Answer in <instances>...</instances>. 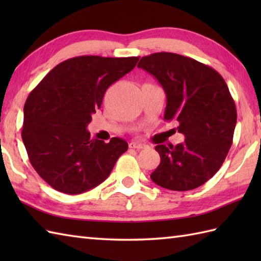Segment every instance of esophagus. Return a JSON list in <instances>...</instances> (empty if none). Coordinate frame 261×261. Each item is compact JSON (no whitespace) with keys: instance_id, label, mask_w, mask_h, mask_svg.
Wrapping results in <instances>:
<instances>
[{"instance_id":"1","label":"esophagus","mask_w":261,"mask_h":261,"mask_svg":"<svg viewBox=\"0 0 261 261\" xmlns=\"http://www.w3.org/2000/svg\"><path fill=\"white\" fill-rule=\"evenodd\" d=\"M129 147L132 149H143V148H146V145H143V143L138 142V141H132V142H130Z\"/></svg>"}]
</instances>
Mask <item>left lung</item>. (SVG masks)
<instances>
[{
  "instance_id": "left-lung-1",
  "label": "left lung",
  "mask_w": 261,
  "mask_h": 261,
  "mask_svg": "<svg viewBox=\"0 0 261 261\" xmlns=\"http://www.w3.org/2000/svg\"><path fill=\"white\" fill-rule=\"evenodd\" d=\"M167 97L164 120L178 123L185 141L156 146L160 164L150 178L170 191H191L212 178L233 140L237 109L223 77L207 65L173 53L140 59Z\"/></svg>"
}]
</instances>
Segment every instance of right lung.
Returning <instances> with one entry per match:
<instances>
[{
    "instance_id": "right-lung-1",
    "label": "right lung",
    "mask_w": 261,
    "mask_h": 261,
    "mask_svg": "<svg viewBox=\"0 0 261 261\" xmlns=\"http://www.w3.org/2000/svg\"><path fill=\"white\" fill-rule=\"evenodd\" d=\"M139 57L80 56L58 64L28 96L22 140L32 167L56 191L81 194L108 178L127 150L121 138L91 139L87 125L108 88Z\"/></svg>"
}]
</instances>
